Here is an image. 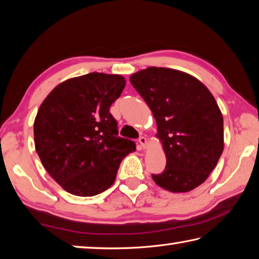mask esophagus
I'll list each match as a JSON object with an SVG mask.
<instances>
[{"label": "esophagus", "mask_w": 259, "mask_h": 259, "mask_svg": "<svg viewBox=\"0 0 259 259\" xmlns=\"http://www.w3.org/2000/svg\"><path fill=\"white\" fill-rule=\"evenodd\" d=\"M138 143H139L140 147L145 148L146 145H147V139H146L145 137H139V138H138Z\"/></svg>", "instance_id": "esophagus-1"}]
</instances>
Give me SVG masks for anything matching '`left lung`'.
Listing matches in <instances>:
<instances>
[{
	"mask_svg": "<svg viewBox=\"0 0 259 259\" xmlns=\"http://www.w3.org/2000/svg\"><path fill=\"white\" fill-rule=\"evenodd\" d=\"M130 82L154 115L165 153L156 185L174 193L194 190L208 178L224 150V124L213 96L198 78L177 69L148 67Z\"/></svg>",
	"mask_w": 259,
	"mask_h": 259,
	"instance_id": "8db88e82",
	"label": "left lung"
}]
</instances>
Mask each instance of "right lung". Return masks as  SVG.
<instances>
[{
    "label": "right lung",
    "instance_id": "add662e5",
    "mask_svg": "<svg viewBox=\"0 0 259 259\" xmlns=\"http://www.w3.org/2000/svg\"><path fill=\"white\" fill-rule=\"evenodd\" d=\"M125 87L123 76L89 73L57 85L34 121V142L43 166L65 191L94 196L115 181L135 142L117 136L111 105Z\"/></svg>",
    "mask_w": 259,
    "mask_h": 259
}]
</instances>
